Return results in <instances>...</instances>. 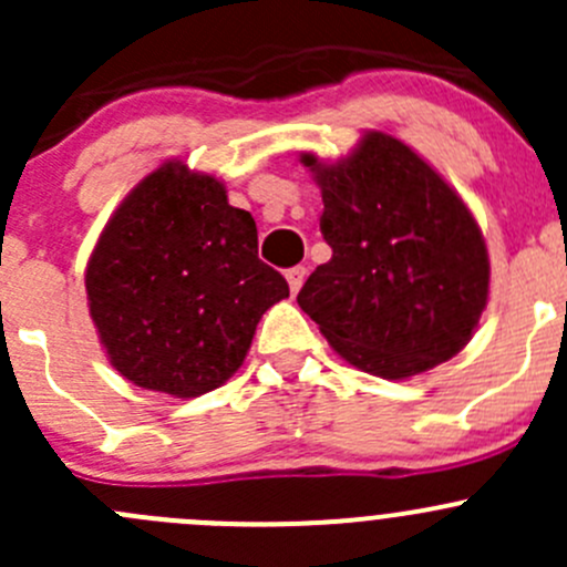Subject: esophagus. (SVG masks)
<instances>
[{
	"instance_id": "esophagus-1",
	"label": "esophagus",
	"mask_w": 567,
	"mask_h": 567,
	"mask_svg": "<svg viewBox=\"0 0 567 567\" xmlns=\"http://www.w3.org/2000/svg\"><path fill=\"white\" fill-rule=\"evenodd\" d=\"M285 277H288V285H290V293H299L301 290V285H305V279H307V268L305 266H293V268H288V271H285Z\"/></svg>"
}]
</instances>
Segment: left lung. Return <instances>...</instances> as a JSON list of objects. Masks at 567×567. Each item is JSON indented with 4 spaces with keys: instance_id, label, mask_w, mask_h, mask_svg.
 Instances as JSON below:
<instances>
[{
    "instance_id": "1",
    "label": "left lung",
    "mask_w": 567,
    "mask_h": 567,
    "mask_svg": "<svg viewBox=\"0 0 567 567\" xmlns=\"http://www.w3.org/2000/svg\"><path fill=\"white\" fill-rule=\"evenodd\" d=\"M323 197L331 260L296 301L346 362L409 379L472 340L488 301V251L458 194L409 145L368 131L337 164L301 156Z\"/></svg>"
}]
</instances>
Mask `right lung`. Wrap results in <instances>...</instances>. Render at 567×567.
<instances>
[{
  "label": "right lung",
  "mask_w": 567,
  "mask_h": 567,
  "mask_svg": "<svg viewBox=\"0 0 567 567\" xmlns=\"http://www.w3.org/2000/svg\"><path fill=\"white\" fill-rule=\"evenodd\" d=\"M84 288L112 368L175 398L225 384L262 312L290 296L282 274L257 257L249 210L183 162L158 167L120 203Z\"/></svg>",
  "instance_id": "obj_1"
}]
</instances>
